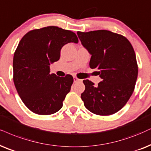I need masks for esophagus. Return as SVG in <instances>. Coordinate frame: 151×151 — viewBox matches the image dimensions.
I'll return each mask as SVG.
<instances>
[{
    "label": "esophagus",
    "mask_w": 151,
    "mask_h": 151,
    "mask_svg": "<svg viewBox=\"0 0 151 151\" xmlns=\"http://www.w3.org/2000/svg\"><path fill=\"white\" fill-rule=\"evenodd\" d=\"M82 80L79 79V78L76 77H74V83H76V82H81Z\"/></svg>",
    "instance_id": "esophagus-1"
}]
</instances>
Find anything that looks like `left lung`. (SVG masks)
<instances>
[{
	"label": "left lung",
	"instance_id": "8db88e82",
	"mask_svg": "<svg viewBox=\"0 0 151 151\" xmlns=\"http://www.w3.org/2000/svg\"><path fill=\"white\" fill-rule=\"evenodd\" d=\"M82 45L91 53L90 68L100 70L102 79L97 86L83 80L81 98L84 106L100 116L111 115L126 104L138 75L136 55L128 40L109 30L77 32Z\"/></svg>",
	"mask_w": 151,
	"mask_h": 151
}]
</instances>
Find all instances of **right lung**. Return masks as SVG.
Masks as SVG:
<instances>
[{
  "label": "right lung",
  "instance_id": "obj_1",
  "mask_svg": "<svg viewBox=\"0 0 151 151\" xmlns=\"http://www.w3.org/2000/svg\"><path fill=\"white\" fill-rule=\"evenodd\" d=\"M76 34L57 26L32 30L22 38L13 58V81L22 102L33 113L50 115L62 108L73 77L50 74L66 44L78 43Z\"/></svg>",
  "mask_w": 151,
  "mask_h": 151
}]
</instances>
